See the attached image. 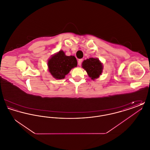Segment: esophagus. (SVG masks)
Returning a JSON list of instances; mask_svg holds the SVG:
<instances>
[{"instance_id":"1","label":"esophagus","mask_w":150,"mask_h":150,"mask_svg":"<svg viewBox=\"0 0 150 150\" xmlns=\"http://www.w3.org/2000/svg\"><path fill=\"white\" fill-rule=\"evenodd\" d=\"M83 62V59H80L78 60V64L79 66H80Z\"/></svg>"}]
</instances>
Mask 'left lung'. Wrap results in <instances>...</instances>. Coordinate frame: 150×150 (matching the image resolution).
<instances>
[{
	"instance_id": "8db88e82",
	"label": "left lung",
	"mask_w": 150,
	"mask_h": 150,
	"mask_svg": "<svg viewBox=\"0 0 150 150\" xmlns=\"http://www.w3.org/2000/svg\"><path fill=\"white\" fill-rule=\"evenodd\" d=\"M82 65L89 76L93 80L98 78L102 72V64L97 58L87 59L83 61Z\"/></svg>"
}]
</instances>
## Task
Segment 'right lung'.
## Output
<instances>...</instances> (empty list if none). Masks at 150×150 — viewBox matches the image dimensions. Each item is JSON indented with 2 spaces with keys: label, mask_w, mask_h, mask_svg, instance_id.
Segmentation results:
<instances>
[{
  "label": "right lung",
  "mask_w": 150,
  "mask_h": 150,
  "mask_svg": "<svg viewBox=\"0 0 150 150\" xmlns=\"http://www.w3.org/2000/svg\"><path fill=\"white\" fill-rule=\"evenodd\" d=\"M48 64L52 75L57 79H62L72 68L77 66V60L74 56H67L60 50L50 58Z\"/></svg>",
  "instance_id": "1"
}]
</instances>
